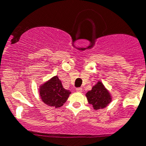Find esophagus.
I'll list each match as a JSON object with an SVG mask.
<instances>
[{"instance_id": "obj_1", "label": "esophagus", "mask_w": 146, "mask_h": 146, "mask_svg": "<svg viewBox=\"0 0 146 146\" xmlns=\"http://www.w3.org/2000/svg\"><path fill=\"white\" fill-rule=\"evenodd\" d=\"M76 91H77L78 92H82L83 89H82V88H77V89H76Z\"/></svg>"}]
</instances>
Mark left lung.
I'll return each instance as SVG.
<instances>
[{
  "label": "left lung",
  "instance_id": "1",
  "mask_svg": "<svg viewBox=\"0 0 146 146\" xmlns=\"http://www.w3.org/2000/svg\"><path fill=\"white\" fill-rule=\"evenodd\" d=\"M86 97L88 103L96 110L105 108L112 102L111 94L100 80L92 86V90L86 92Z\"/></svg>",
  "mask_w": 146,
  "mask_h": 146
}]
</instances>
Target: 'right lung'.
Instances as JSON below:
<instances>
[{
    "mask_svg": "<svg viewBox=\"0 0 146 146\" xmlns=\"http://www.w3.org/2000/svg\"><path fill=\"white\" fill-rule=\"evenodd\" d=\"M38 93L42 101L47 105L59 108L67 101L71 92L63 88L62 82L57 76H54L41 84Z\"/></svg>",
    "mask_w": 146,
    "mask_h": 146,
    "instance_id": "obj_1",
    "label": "right lung"
}]
</instances>
